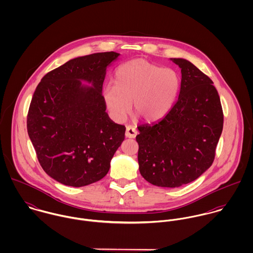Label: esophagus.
Returning a JSON list of instances; mask_svg holds the SVG:
<instances>
[{
    "mask_svg": "<svg viewBox=\"0 0 253 253\" xmlns=\"http://www.w3.org/2000/svg\"><path fill=\"white\" fill-rule=\"evenodd\" d=\"M137 130L133 126H127L126 129V136L128 138H134L137 135Z\"/></svg>",
    "mask_w": 253,
    "mask_h": 253,
    "instance_id": "34e87169",
    "label": "esophagus"
}]
</instances>
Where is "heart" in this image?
Wrapping results in <instances>:
<instances>
[{"label": "heart", "instance_id": "obj_1", "mask_svg": "<svg viewBox=\"0 0 253 253\" xmlns=\"http://www.w3.org/2000/svg\"><path fill=\"white\" fill-rule=\"evenodd\" d=\"M115 84L103 92L110 114L117 121L129 112L146 122L162 119L171 108L179 90V78L170 68H161L145 59L122 64L115 73Z\"/></svg>", "mask_w": 253, "mask_h": 253}]
</instances>
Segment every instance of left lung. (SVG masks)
Listing matches in <instances>:
<instances>
[{"label": "left lung", "instance_id": "1", "mask_svg": "<svg viewBox=\"0 0 253 253\" xmlns=\"http://www.w3.org/2000/svg\"><path fill=\"white\" fill-rule=\"evenodd\" d=\"M180 67L177 100L156 123L137 126L139 171L159 187L175 188L200 177L214 161L223 129V111L213 82L193 63Z\"/></svg>", "mask_w": 253, "mask_h": 253}]
</instances>
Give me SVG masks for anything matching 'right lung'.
Returning <instances> with one entry per match:
<instances>
[{"label":"right lung","instance_id":"obj_1","mask_svg":"<svg viewBox=\"0 0 253 253\" xmlns=\"http://www.w3.org/2000/svg\"><path fill=\"white\" fill-rule=\"evenodd\" d=\"M119 55L108 51L74 58L45 74L37 86L28 135L42 169L61 184L83 187L102 179L125 139L126 126L110 120L102 96L106 69Z\"/></svg>","mask_w":253,"mask_h":253}]
</instances>
